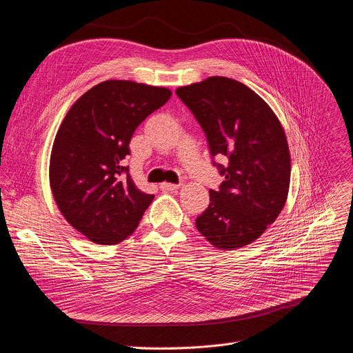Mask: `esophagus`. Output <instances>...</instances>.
Wrapping results in <instances>:
<instances>
[{
    "instance_id": "34e87169",
    "label": "esophagus",
    "mask_w": 353,
    "mask_h": 353,
    "mask_svg": "<svg viewBox=\"0 0 353 353\" xmlns=\"http://www.w3.org/2000/svg\"><path fill=\"white\" fill-rule=\"evenodd\" d=\"M159 188L162 191H175L179 188L178 184H171V182H162V184L159 185Z\"/></svg>"
}]
</instances>
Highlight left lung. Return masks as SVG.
Instances as JSON below:
<instances>
[{
  "instance_id": "1",
  "label": "left lung",
  "mask_w": 353,
  "mask_h": 353,
  "mask_svg": "<svg viewBox=\"0 0 353 353\" xmlns=\"http://www.w3.org/2000/svg\"><path fill=\"white\" fill-rule=\"evenodd\" d=\"M205 133L213 165L224 176L195 228L220 249L252 243L275 221L290 187V150L283 125L245 83L211 77L176 90ZM225 157L226 165L214 161Z\"/></svg>"
}]
</instances>
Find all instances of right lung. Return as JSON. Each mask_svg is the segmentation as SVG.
Wrapping results in <instances>:
<instances>
[{"mask_svg":"<svg viewBox=\"0 0 353 353\" xmlns=\"http://www.w3.org/2000/svg\"><path fill=\"white\" fill-rule=\"evenodd\" d=\"M171 91L132 81H104L70 107L54 137L50 188L68 223L98 245L128 239L153 195L140 191L125 159L140 123Z\"/></svg>","mask_w":353,"mask_h":353,"instance_id":"obj_1","label":"right lung"}]
</instances>
